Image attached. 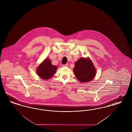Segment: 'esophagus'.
I'll return each mask as SVG.
<instances>
[{"label":"esophagus","mask_w":132,"mask_h":132,"mask_svg":"<svg viewBox=\"0 0 132 132\" xmlns=\"http://www.w3.org/2000/svg\"><path fill=\"white\" fill-rule=\"evenodd\" d=\"M68 64L62 65V67H68Z\"/></svg>","instance_id":"34e87169"}]
</instances>
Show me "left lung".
<instances>
[{
    "mask_svg": "<svg viewBox=\"0 0 132 132\" xmlns=\"http://www.w3.org/2000/svg\"><path fill=\"white\" fill-rule=\"evenodd\" d=\"M75 75L81 82H89L96 76V71L91 60L81 58L75 63Z\"/></svg>",
    "mask_w": 132,
    "mask_h": 132,
    "instance_id": "8db88e82",
    "label": "left lung"
}]
</instances>
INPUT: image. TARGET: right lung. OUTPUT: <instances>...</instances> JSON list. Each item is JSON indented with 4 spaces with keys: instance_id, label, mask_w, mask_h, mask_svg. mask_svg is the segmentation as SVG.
<instances>
[{
    "instance_id": "1",
    "label": "right lung",
    "mask_w": 132,
    "mask_h": 132,
    "mask_svg": "<svg viewBox=\"0 0 132 132\" xmlns=\"http://www.w3.org/2000/svg\"><path fill=\"white\" fill-rule=\"evenodd\" d=\"M57 67L53 65L50 59H46L39 65L36 72L39 77L43 79H48L52 77L56 71Z\"/></svg>"
}]
</instances>
